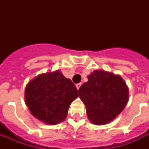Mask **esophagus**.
Listing matches in <instances>:
<instances>
[{
	"instance_id": "esophagus-1",
	"label": "esophagus",
	"mask_w": 149,
	"mask_h": 149,
	"mask_svg": "<svg viewBox=\"0 0 149 149\" xmlns=\"http://www.w3.org/2000/svg\"><path fill=\"white\" fill-rule=\"evenodd\" d=\"M80 86H81V84H76V86H77V90H79V87H80Z\"/></svg>"
}]
</instances>
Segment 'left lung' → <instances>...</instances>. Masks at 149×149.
I'll use <instances>...</instances> for the list:
<instances>
[{
  "label": "left lung",
  "mask_w": 149,
  "mask_h": 149,
  "mask_svg": "<svg viewBox=\"0 0 149 149\" xmlns=\"http://www.w3.org/2000/svg\"><path fill=\"white\" fill-rule=\"evenodd\" d=\"M88 81L79 89V96L86 106L88 119L97 125L108 124L127 105L129 91L120 75L94 70Z\"/></svg>",
  "instance_id": "8db88e82"
}]
</instances>
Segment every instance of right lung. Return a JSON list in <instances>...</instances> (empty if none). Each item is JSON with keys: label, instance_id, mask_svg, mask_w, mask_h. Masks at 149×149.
<instances>
[{"label": "right lung", "instance_id": "right-lung-1", "mask_svg": "<svg viewBox=\"0 0 149 149\" xmlns=\"http://www.w3.org/2000/svg\"><path fill=\"white\" fill-rule=\"evenodd\" d=\"M77 92L71 79L59 70L42 73L26 85L25 104L38 120L55 125L65 120L70 105L78 97Z\"/></svg>", "mask_w": 149, "mask_h": 149}]
</instances>
